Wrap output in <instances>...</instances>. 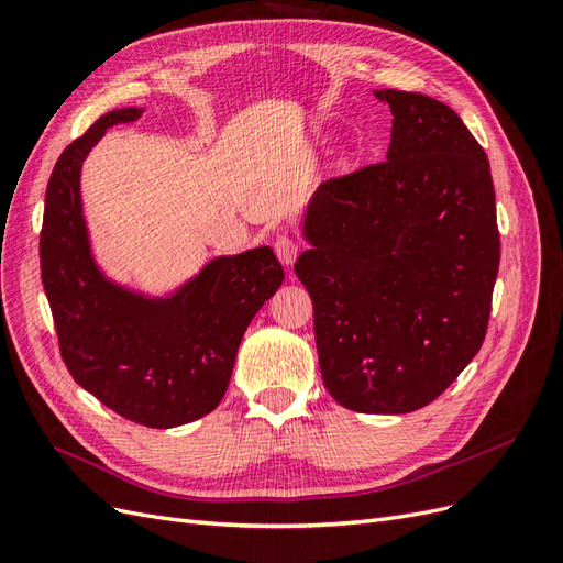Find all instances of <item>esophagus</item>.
<instances>
[{"label": "esophagus", "instance_id": "1", "mask_svg": "<svg viewBox=\"0 0 563 563\" xmlns=\"http://www.w3.org/2000/svg\"><path fill=\"white\" fill-rule=\"evenodd\" d=\"M275 253L284 265H294L296 258H298V242L294 240V236L282 234V236H277V242H275Z\"/></svg>", "mask_w": 563, "mask_h": 563}]
</instances>
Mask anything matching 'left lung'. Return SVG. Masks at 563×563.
I'll return each mask as SVG.
<instances>
[{
  "instance_id": "1",
  "label": "left lung",
  "mask_w": 563,
  "mask_h": 563,
  "mask_svg": "<svg viewBox=\"0 0 563 563\" xmlns=\"http://www.w3.org/2000/svg\"><path fill=\"white\" fill-rule=\"evenodd\" d=\"M387 159L317 187L296 275L314 305L321 378L360 413H411L479 352L500 265L486 152L449 106L373 91Z\"/></svg>"
}]
</instances>
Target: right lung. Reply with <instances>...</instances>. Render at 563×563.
<instances>
[{
  "instance_id": "1",
  "label": "right lung",
  "mask_w": 563,
  "mask_h": 563,
  "mask_svg": "<svg viewBox=\"0 0 563 563\" xmlns=\"http://www.w3.org/2000/svg\"><path fill=\"white\" fill-rule=\"evenodd\" d=\"M143 108L103 114L63 150L48 178L40 236L42 284L70 376L126 420L168 430L223 399L244 331L284 282L269 246L218 255L174 294L152 298L98 267L81 209V164Z\"/></svg>"
}]
</instances>
